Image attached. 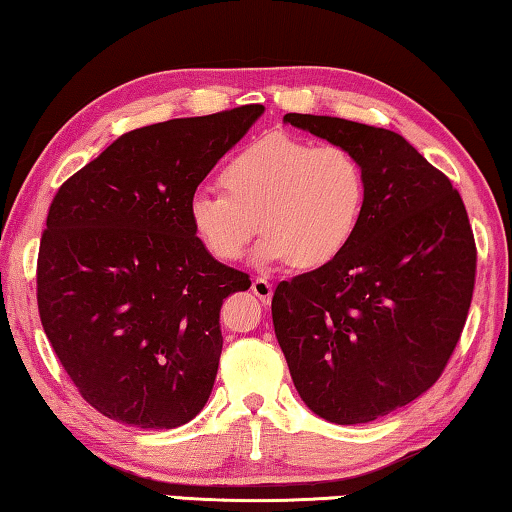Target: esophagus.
Returning a JSON list of instances; mask_svg holds the SVG:
<instances>
[{"mask_svg":"<svg viewBox=\"0 0 512 512\" xmlns=\"http://www.w3.org/2000/svg\"><path fill=\"white\" fill-rule=\"evenodd\" d=\"M253 293L266 305V302H271V298H273V284L268 282V280H264V277H255V280H253Z\"/></svg>","mask_w":512,"mask_h":512,"instance_id":"obj_1","label":"esophagus"}]
</instances>
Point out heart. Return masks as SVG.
Listing matches in <instances>:
<instances>
[{
    "mask_svg": "<svg viewBox=\"0 0 512 512\" xmlns=\"http://www.w3.org/2000/svg\"><path fill=\"white\" fill-rule=\"evenodd\" d=\"M225 192H196L187 212L196 239L219 262H239L259 232V262L320 268L357 237L368 180L357 155L287 133H268L225 162Z\"/></svg>",
    "mask_w": 512,
    "mask_h": 512,
    "instance_id": "heart-1",
    "label": "heart"
}]
</instances>
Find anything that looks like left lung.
Here are the masks:
<instances>
[{
	"instance_id": "left-lung-1",
	"label": "left lung",
	"mask_w": 512,
	"mask_h": 512,
	"mask_svg": "<svg viewBox=\"0 0 512 512\" xmlns=\"http://www.w3.org/2000/svg\"><path fill=\"white\" fill-rule=\"evenodd\" d=\"M284 121L357 155L368 203L339 259L277 284V343L311 411L372 422L427 393L461 339L476 271L470 219L402 135L298 112Z\"/></svg>"
}]
</instances>
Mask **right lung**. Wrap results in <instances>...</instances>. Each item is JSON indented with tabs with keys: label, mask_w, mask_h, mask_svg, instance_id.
Masks as SVG:
<instances>
[{
	"label": "right lung",
	"mask_w": 512,
	"mask_h": 512,
	"mask_svg": "<svg viewBox=\"0 0 512 512\" xmlns=\"http://www.w3.org/2000/svg\"><path fill=\"white\" fill-rule=\"evenodd\" d=\"M262 112L253 103L137 128L51 201L40 320L83 400L106 418L176 429L210 397L223 298L250 280L207 253L187 205Z\"/></svg>",
	"instance_id": "right-lung-1"
}]
</instances>
